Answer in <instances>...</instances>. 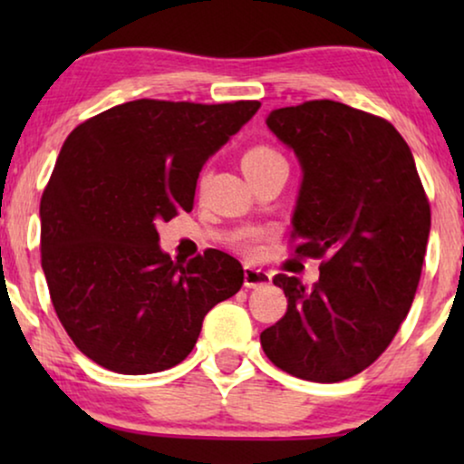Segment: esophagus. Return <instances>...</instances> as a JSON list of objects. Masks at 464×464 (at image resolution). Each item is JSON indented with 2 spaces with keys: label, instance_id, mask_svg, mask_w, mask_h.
<instances>
[{
  "label": "esophagus",
  "instance_id": "obj_1",
  "mask_svg": "<svg viewBox=\"0 0 464 464\" xmlns=\"http://www.w3.org/2000/svg\"><path fill=\"white\" fill-rule=\"evenodd\" d=\"M272 283V275L262 268H256V266L245 264V287L257 289L264 287V285Z\"/></svg>",
  "mask_w": 464,
  "mask_h": 464
}]
</instances>
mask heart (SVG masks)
<instances>
[{"instance_id":"1","label":"heart","mask_w":464,"mask_h":464,"mask_svg":"<svg viewBox=\"0 0 464 464\" xmlns=\"http://www.w3.org/2000/svg\"><path fill=\"white\" fill-rule=\"evenodd\" d=\"M283 156L278 154V151L270 150V148H264V145H259V148H251L246 154L243 156V170H256V169H264L268 167V164H275V162H281ZM257 234L256 232H249L243 237V246L245 251L253 253L257 249Z\"/></svg>"}]
</instances>
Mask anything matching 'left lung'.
I'll return each instance as SVG.
<instances>
[{
  "label": "left lung",
  "instance_id": "8db88e82",
  "mask_svg": "<svg viewBox=\"0 0 464 464\" xmlns=\"http://www.w3.org/2000/svg\"><path fill=\"white\" fill-rule=\"evenodd\" d=\"M266 124L302 169L295 251L325 262L314 287L275 276L287 313L259 340L291 376L340 382L370 367L410 313L430 232L427 194L408 143L382 118L308 101L272 110Z\"/></svg>",
  "mask_w": 464,
  "mask_h": 464
}]
</instances>
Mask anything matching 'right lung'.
Listing matches in <instances>:
<instances>
[{
  "instance_id": "right-lung-1",
  "label": "right lung",
  "mask_w": 464,
  "mask_h": 464,
  "mask_svg": "<svg viewBox=\"0 0 464 464\" xmlns=\"http://www.w3.org/2000/svg\"><path fill=\"white\" fill-rule=\"evenodd\" d=\"M257 110L139 99L63 143L40 202L42 268L56 316L94 363L129 376L181 363L208 310L240 289L238 259L208 249L173 262L156 224L192 208L202 167Z\"/></svg>"
}]
</instances>
